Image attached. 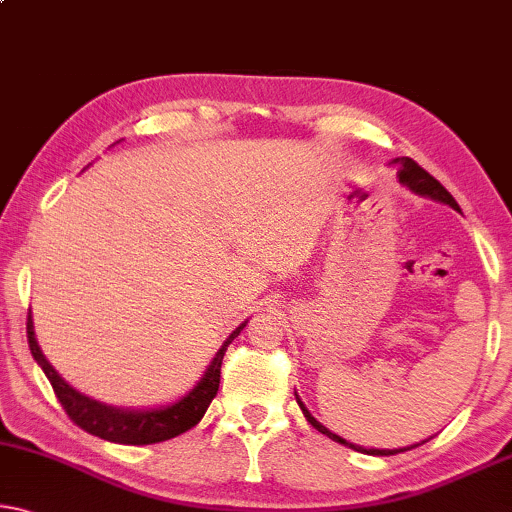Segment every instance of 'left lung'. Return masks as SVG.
Listing matches in <instances>:
<instances>
[{"label": "left lung", "mask_w": 512, "mask_h": 512, "mask_svg": "<svg viewBox=\"0 0 512 512\" xmlns=\"http://www.w3.org/2000/svg\"><path fill=\"white\" fill-rule=\"evenodd\" d=\"M389 167L396 169V176L400 178V183L410 187L412 192H416V194H423V196H430V199H437V201H444V203H448V206H451V208L460 210V208H458V203H455L453 196L444 190V185L439 183V180L432 178L426 169L419 167V164H416V162L412 160V157H396V160H391V162H389ZM297 403H300V410L304 412L306 421H309L313 428H316L318 432H322V435H327L329 439H334V442H338V444L355 448V451L368 453V455H396V453L410 451V448L419 446V444H414V446H405V448H393V451H384V448L380 451V448H361V446H355V444L345 442L343 437L334 435V432H329L325 426H320V423H318L316 419H313V416L309 414V410H306V407L302 405V400H300V398H297Z\"/></svg>", "instance_id": "obj_1"}]
</instances>
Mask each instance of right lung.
Here are the masks:
<instances>
[{"instance_id":"add662e5","label":"right lung","mask_w":512,"mask_h":512,"mask_svg":"<svg viewBox=\"0 0 512 512\" xmlns=\"http://www.w3.org/2000/svg\"><path fill=\"white\" fill-rule=\"evenodd\" d=\"M247 322L235 329V332L226 338L222 348L210 361L206 375L201 377V382L187 393L183 400L178 403L162 407V410H146V412H135V410H116V407L100 405L96 400L82 396L73 387L61 380L57 371L47 364L43 357L41 348H38L36 336H34V322H31V311L27 316V341L29 350L38 366L43 368V373L50 380L54 396L59 398L61 407L68 414V419L80 426L82 430L89 432V435H96L100 439H107V442L114 444H130V446H144V444H157L167 442L171 437H178L180 432L194 428L196 423L203 419L208 405L212 398L217 396L219 389V375H222V359L226 355V348H229L231 341L238 336L242 329H245Z\"/></svg>"}]
</instances>
